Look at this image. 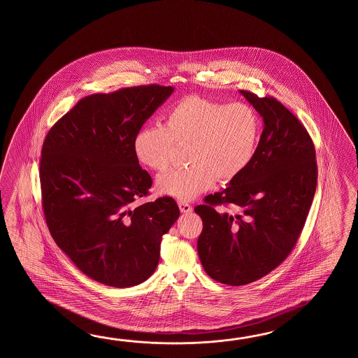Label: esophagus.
Instances as JSON below:
<instances>
[{"mask_svg":"<svg viewBox=\"0 0 358 358\" xmlns=\"http://www.w3.org/2000/svg\"><path fill=\"white\" fill-rule=\"evenodd\" d=\"M178 206H179V208H180V211H182V213H190L193 211V207H192L189 203H187V202L179 201Z\"/></svg>","mask_w":358,"mask_h":358,"instance_id":"obj_1","label":"esophagus"}]
</instances>
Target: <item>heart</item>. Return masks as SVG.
Listing matches in <instances>:
<instances>
[{
    "label": "heart",
    "mask_w": 358,
    "mask_h": 358,
    "mask_svg": "<svg viewBox=\"0 0 358 358\" xmlns=\"http://www.w3.org/2000/svg\"><path fill=\"white\" fill-rule=\"evenodd\" d=\"M259 136V116L250 105L189 96L169 110L164 125L138 130L133 151L139 164L162 173L171 164L174 143L189 145V166L160 176L156 188L164 196L190 201L213 188L216 179L229 182L241 176L253 159Z\"/></svg>",
    "instance_id": "obj_1"
}]
</instances>
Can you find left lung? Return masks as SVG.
I'll list each match as a JSON object with an SVG mask.
<instances>
[{
  "label": "left lung",
  "mask_w": 358,
  "mask_h": 358,
  "mask_svg": "<svg viewBox=\"0 0 358 358\" xmlns=\"http://www.w3.org/2000/svg\"><path fill=\"white\" fill-rule=\"evenodd\" d=\"M239 93L264 120L256 152L228 188L194 208L203 221L201 264L213 280L228 285L256 282L287 259L317 184L315 147L297 117L273 97ZM219 204H233L241 213H220L214 208Z\"/></svg>",
  "instance_id": "1"
}]
</instances>
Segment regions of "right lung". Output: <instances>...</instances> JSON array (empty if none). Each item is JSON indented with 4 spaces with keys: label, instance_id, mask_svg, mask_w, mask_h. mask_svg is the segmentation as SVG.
I'll use <instances>...</instances> for the list:
<instances>
[{
    "label": "right lung",
    "instance_id": "add662e5",
    "mask_svg": "<svg viewBox=\"0 0 358 358\" xmlns=\"http://www.w3.org/2000/svg\"><path fill=\"white\" fill-rule=\"evenodd\" d=\"M174 87L124 88L80 99L48 131L39 168L50 233L82 273L115 288L147 280L161 238L179 217L173 198L148 194L133 139Z\"/></svg>",
    "mask_w": 358,
    "mask_h": 358
}]
</instances>
